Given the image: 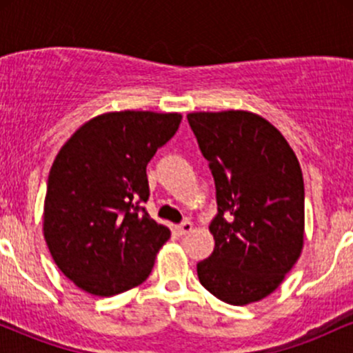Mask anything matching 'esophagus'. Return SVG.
Segmentation results:
<instances>
[{"label":"esophagus","mask_w":353,"mask_h":353,"mask_svg":"<svg viewBox=\"0 0 353 353\" xmlns=\"http://www.w3.org/2000/svg\"><path fill=\"white\" fill-rule=\"evenodd\" d=\"M176 230H177V234H179V236H185V234H189L190 230H192V222L184 221L182 224L177 225Z\"/></svg>","instance_id":"esophagus-1"}]
</instances>
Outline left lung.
<instances>
[{"mask_svg": "<svg viewBox=\"0 0 353 353\" xmlns=\"http://www.w3.org/2000/svg\"><path fill=\"white\" fill-rule=\"evenodd\" d=\"M188 121L216 184L214 252L199 281L230 305L272 294L301 257L303 177L281 132L247 111L190 112Z\"/></svg>", "mask_w": 353, "mask_h": 353, "instance_id": "obj_1", "label": "left lung"}]
</instances>
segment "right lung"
Here are the masks:
<instances>
[{
  "mask_svg": "<svg viewBox=\"0 0 353 353\" xmlns=\"http://www.w3.org/2000/svg\"><path fill=\"white\" fill-rule=\"evenodd\" d=\"M181 119L177 112H108L81 125L56 156L44 239L61 272L88 294L111 297L143 283L171 237L141 204L149 199L148 163Z\"/></svg>",
  "mask_w": 353,
  "mask_h": 353,
  "instance_id": "1",
  "label": "right lung"
}]
</instances>
